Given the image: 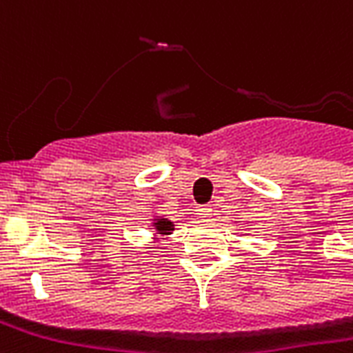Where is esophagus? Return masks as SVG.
<instances>
[{"instance_id":"obj_1","label":"esophagus","mask_w":353,"mask_h":353,"mask_svg":"<svg viewBox=\"0 0 353 353\" xmlns=\"http://www.w3.org/2000/svg\"><path fill=\"white\" fill-rule=\"evenodd\" d=\"M211 207H198L196 209V214H198V219L201 220V222H207V220L211 219Z\"/></svg>"}]
</instances>
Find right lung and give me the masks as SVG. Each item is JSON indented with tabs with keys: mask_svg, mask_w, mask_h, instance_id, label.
<instances>
[{
	"mask_svg": "<svg viewBox=\"0 0 353 353\" xmlns=\"http://www.w3.org/2000/svg\"><path fill=\"white\" fill-rule=\"evenodd\" d=\"M153 228H155L159 235H170L174 231V222H170L168 219H155L153 220Z\"/></svg>",
	"mask_w": 353,
	"mask_h": 353,
	"instance_id": "1",
	"label": "right lung"
}]
</instances>
